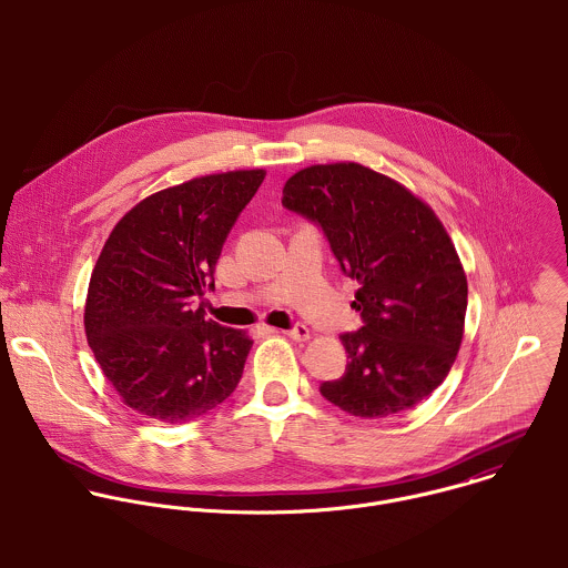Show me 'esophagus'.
<instances>
[{
    "label": "esophagus",
    "instance_id": "1",
    "mask_svg": "<svg viewBox=\"0 0 568 568\" xmlns=\"http://www.w3.org/2000/svg\"><path fill=\"white\" fill-rule=\"evenodd\" d=\"M284 334H288V336L295 338V341H306V338H311V329L304 324H295L291 329H286Z\"/></svg>",
    "mask_w": 568,
    "mask_h": 568
}]
</instances>
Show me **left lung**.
Listing matches in <instances>:
<instances>
[{"label": "left lung", "instance_id": "8db88e82", "mask_svg": "<svg viewBox=\"0 0 568 568\" xmlns=\"http://www.w3.org/2000/svg\"><path fill=\"white\" fill-rule=\"evenodd\" d=\"M282 194L358 282L352 308L363 325L341 334L349 361L341 378L322 383V396L356 417L422 403L457 358L468 306L466 273L433 210L361 163L304 168Z\"/></svg>", "mask_w": 568, "mask_h": 568}]
</instances>
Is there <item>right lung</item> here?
Listing matches in <instances>:
<instances>
[{
	"instance_id": "obj_1",
	"label": "right lung",
	"mask_w": 568,
	"mask_h": 568,
	"mask_svg": "<svg viewBox=\"0 0 568 568\" xmlns=\"http://www.w3.org/2000/svg\"><path fill=\"white\" fill-rule=\"evenodd\" d=\"M264 170L210 174L138 203L91 273L84 332L106 381L142 415L192 422L227 400L253 341L205 322L223 244Z\"/></svg>"
}]
</instances>
